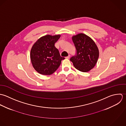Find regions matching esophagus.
<instances>
[{"instance_id":"34e87169","label":"esophagus","mask_w":126,"mask_h":126,"mask_svg":"<svg viewBox=\"0 0 126 126\" xmlns=\"http://www.w3.org/2000/svg\"><path fill=\"white\" fill-rule=\"evenodd\" d=\"M70 57V55H69L68 56L66 57V59H69Z\"/></svg>"}]
</instances>
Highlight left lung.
I'll return each mask as SVG.
<instances>
[{
    "label": "left lung",
    "mask_w": 126,
    "mask_h": 126,
    "mask_svg": "<svg viewBox=\"0 0 126 126\" xmlns=\"http://www.w3.org/2000/svg\"><path fill=\"white\" fill-rule=\"evenodd\" d=\"M76 53L70 58L76 69L87 72L92 69L99 57L98 49L93 40L87 35L79 33L72 37Z\"/></svg>",
    "instance_id": "1"
}]
</instances>
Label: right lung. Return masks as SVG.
<instances>
[{
	"mask_svg": "<svg viewBox=\"0 0 126 126\" xmlns=\"http://www.w3.org/2000/svg\"><path fill=\"white\" fill-rule=\"evenodd\" d=\"M60 35H47L40 38L32 46L30 53L34 69L40 74L50 75L59 67L65 59L60 55L54 44Z\"/></svg>",
	"mask_w": 126,
	"mask_h": 126,
	"instance_id": "add662e5",
	"label": "right lung"
}]
</instances>
